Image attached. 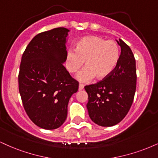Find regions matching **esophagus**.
I'll return each instance as SVG.
<instances>
[{
	"instance_id": "34e87169",
	"label": "esophagus",
	"mask_w": 158,
	"mask_h": 158,
	"mask_svg": "<svg viewBox=\"0 0 158 158\" xmlns=\"http://www.w3.org/2000/svg\"><path fill=\"white\" fill-rule=\"evenodd\" d=\"M84 88V85H83L82 84H79V90H81Z\"/></svg>"
}]
</instances>
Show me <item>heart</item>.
Listing matches in <instances>:
<instances>
[{"label":"heart","mask_w":158,"mask_h":158,"mask_svg":"<svg viewBox=\"0 0 158 158\" xmlns=\"http://www.w3.org/2000/svg\"><path fill=\"white\" fill-rule=\"evenodd\" d=\"M119 59V48L114 41H106L95 35L86 36L76 44V52L67 54L66 67L70 73H76L85 61V68L79 72L77 79L88 81L106 79L113 72Z\"/></svg>","instance_id":"b5f03b06"}]
</instances>
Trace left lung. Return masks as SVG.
Wrapping results in <instances>:
<instances>
[{"mask_svg":"<svg viewBox=\"0 0 158 158\" xmlns=\"http://www.w3.org/2000/svg\"><path fill=\"white\" fill-rule=\"evenodd\" d=\"M117 41L121 53L113 72L102 81L85 87L88 94L87 108L90 118L104 127L113 126L124 119L131 108L136 90L135 56L123 40Z\"/></svg>","mask_w":158,"mask_h":158,"instance_id":"obj_1","label":"left lung"}]
</instances>
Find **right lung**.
<instances>
[{
    "instance_id": "add662e5",
    "label": "right lung",
    "mask_w": 158,
    "mask_h": 158,
    "mask_svg": "<svg viewBox=\"0 0 158 158\" xmlns=\"http://www.w3.org/2000/svg\"><path fill=\"white\" fill-rule=\"evenodd\" d=\"M68 32L58 27L38 34L21 58L19 88L23 108L32 122L44 129H56L64 123L70 98L79 88V82L63 65Z\"/></svg>"
}]
</instances>
